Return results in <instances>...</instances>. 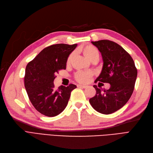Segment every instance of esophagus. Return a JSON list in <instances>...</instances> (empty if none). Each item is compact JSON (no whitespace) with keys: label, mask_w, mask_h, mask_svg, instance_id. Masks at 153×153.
<instances>
[{"label":"esophagus","mask_w":153,"mask_h":153,"mask_svg":"<svg viewBox=\"0 0 153 153\" xmlns=\"http://www.w3.org/2000/svg\"><path fill=\"white\" fill-rule=\"evenodd\" d=\"M77 87H80V88H84V89H85V88H86L87 86V85H77Z\"/></svg>","instance_id":"esophagus-1"}]
</instances>
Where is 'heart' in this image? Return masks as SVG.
<instances>
[{"label": "heart", "instance_id": "obj_1", "mask_svg": "<svg viewBox=\"0 0 153 153\" xmlns=\"http://www.w3.org/2000/svg\"><path fill=\"white\" fill-rule=\"evenodd\" d=\"M80 51L82 52V53L85 56L87 59H88L89 60L95 56H99L98 51L97 50V48L95 47L91 46V45H86V46L81 48ZM71 57H72V54H70V56H68L67 60L68 63H69L70 62ZM91 76L92 73L90 72V71H80L76 73V79L77 82H79L80 83H87Z\"/></svg>", "mask_w": 153, "mask_h": 153}]
</instances>
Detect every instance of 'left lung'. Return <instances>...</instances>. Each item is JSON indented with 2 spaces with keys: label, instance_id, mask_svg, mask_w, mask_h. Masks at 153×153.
<instances>
[{
  "label": "left lung",
  "instance_id": "1",
  "mask_svg": "<svg viewBox=\"0 0 153 153\" xmlns=\"http://www.w3.org/2000/svg\"><path fill=\"white\" fill-rule=\"evenodd\" d=\"M91 43L98 48L103 62L101 72L95 82L108 83L110 87L106 90L93 85L96 94L89 102L97 112L109 114L129 100L134 91L137 70L130 55L118 44L108 40Z\"/></svg>",
  "mask_w": 153,
  "mask_h": 153
}]
</instances>
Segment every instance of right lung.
Instances as JSON below:
<instances>
[{
  "instance_id": "1",
  "label": "right lung",
  "mask_w": 153,
  "mask_h": 153,
  "mask_svg": "<svg viewBox=\"0 0 153 153\" xmlns=\"http://www.w3.org/2000/svg\"><path fill=\"white\" fill-rule=\"evenodd\" d=\"M77 44H56L46 47L29 62L24 83L32 105L38 112L48 117L56 116L66 108L71 91L76 85H61L54 89V80L58 70L66 69L68 56Z\"/></svg>"
}]
</instances>
